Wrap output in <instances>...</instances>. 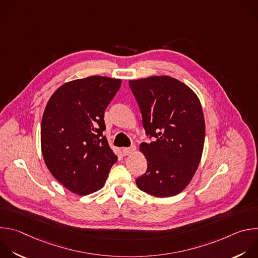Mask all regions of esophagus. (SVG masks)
<instances>
[{
  "label": "esophagus",
  "instance_id": "1",
  "mask_svg": "<svg viewBox=\"0 0 258 258\" xmlns=\"http://www.w3.org/2000/svg\"><path fill=\"white\" fill-rule=\"evenodd\" d=\"M135 151H136V146H133V147H131V148H123V149H122V153H123L124 156L131 155V154H133Z\"/></svg>",
  "mask_w": 258,
  "mask_h": 258
}]
</instances>
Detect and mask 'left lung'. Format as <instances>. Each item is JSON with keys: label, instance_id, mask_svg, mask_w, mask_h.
Wrapping results in <instances>:
<instances>
[{"label": "left lung", "instance_id": "obj_1", "mask_svg": "<svg viewBox=\"0 0 258 258\" xmlns=\"http://www.w3.org/2000/svg\"><path fill=\"white\" fill-rule=\"evenodd\" d=\"M128 84L146 135L154 139L140 145L147 170L136 179L137 186L154 197L177 195L190 183L203 152L205 121L199 98L187 85L167 76Z\"/></svg>", "mask_w": 258, "mask_h": 258}]
</instances>
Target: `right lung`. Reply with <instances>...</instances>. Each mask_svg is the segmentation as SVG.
I'll use <instances>...</instances> for the list:
<instances>
[{"instance_id":"1","label":"right lung","mask_w":258,"mask_h":258,"mask_svg":"<svg viewBox=\"0 0 258 258\" xmlns=\"http://www.w3.org/2000/svg\"><path fill=\"white\" fill-rule=\"evenodd\" d=\"M121 80L94 76L68 82L49 99L41 146L53 176L78 195L100 190L117 156L103 136L104 112Z\"/></svg>"}]
</instances>
